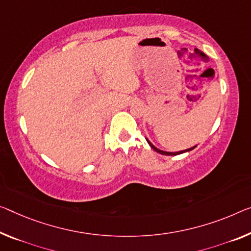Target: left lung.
<instances>
[{
    "label": "left lung",
    "instance_id": "left-lung-1",
    "mask_svg": "<svg viewBox=\"0 0 251 251\" xmlns=\"http://www.w3.org/2000/svg\"><path fill=\"white\" fill-rule=\"evenodd\" d=\"M147 141H148V144L150 145V147H151L153 150H155V151H157V152H159V153H161V155H166V156H176V155H179V153H183V152H186V151H190V150H192V149H194L195 147H193V148H190V149H186V150H182V151H178V152H167V151H163V150H160V149H158V148H156L155 146H153L151 142H150L148 139H147Z\"/></svg>",
    "mask_w": 251,
    "mask_h": 251
}]
</instances>
